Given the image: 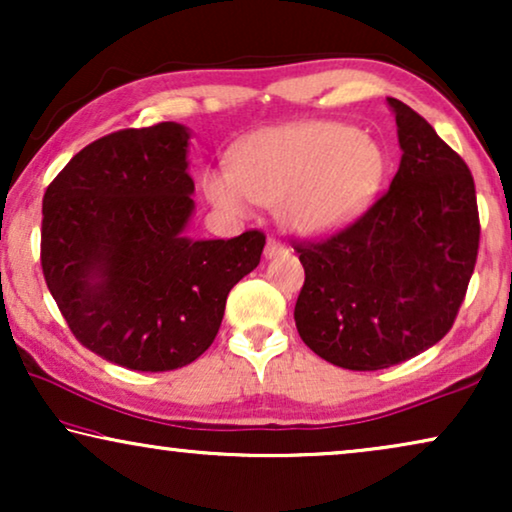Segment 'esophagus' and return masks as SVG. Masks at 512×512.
<instances>
[{"label":"esophagus","mask_w":512,"mask_h":512,"mask_svg":"<svg viewBox=\"0 0 512 512\" xmlns=\"http://www.w3.org/2000/svg\"><path fill=\"white\" fill-rule=\"evenodd\" d=\"M286 251H289V247L284 242H279L277 237H268V242H265V258L286 254Z\"/></svg>","instance_id":"obj_1"}]
</instances>
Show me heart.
<instances>
[{"mask_svg":"<svg viewBox=\"0 0 512 512\" xmlns=\"http://www.w3.org/2000/svg\"><path fill=\"white\" fill-rule=\"evenodd\" d=\"M384 153L345 123L305 121L261 130L235 146L230 167L202 177L207 198L233 214L254 202L279 205L298 233H326L352 221L380 186Z\"/></svg>","mask_w":512,"mask_h":512,"instance_id":"b5f03b06","label":"heart"}]
</instances>
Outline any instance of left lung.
Instances as JSON below:
<instances>
[{
  "instance_id": "left-lung-1",
  "label": "left lung",
  "mask_w": 512,
  "mask_h": 512,
  "mask_svg": "<svg viewBox=\"0 0 512 512\" xmlns=\"http://www.w3.org/2000/svg\"><path fill=\"white\" fill-rule=\"evenodd\" d=\"M389 104L403 149L391 186L349 226L293 242L305 268L300 338L347 370L396 366L443 340L478 261L471 170L417 111Z\"/></svg>"
}]
</instances>
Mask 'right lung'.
Returning <instances> with one entry per match:
<instances>
[{"mask_svg": "<svg viewBox=\"0 0 512 512\" xmlns=\"http://www.w3.org/2000/svg\"><path fill=\"white\" fill-rule=\"evenodd\" d=\"M188 130L95 139L48 184L41 270L74 338L139 373L184 368L219 333L226 298L261 263V230L191 240Z\"/></svg>", "mask_w": 512, "mask_h": 512, "instance_id": "add662e5", "label": "right lung"}]
</instances>
